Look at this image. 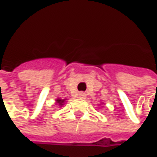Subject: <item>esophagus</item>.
I'll list each match as a JSON object with an SVG mask.
<instances>
[{
	"label": "esophagus",
	"mask_w": 157,
	"mask_h": 157,
	"mask_svg": "<svg viewBox=\"0 0 157 157\" xmlns=\"http://www.w3.org/2000/svg\"><path fill=\"white\" fill-rule=\"evenodd\" d=\"M78 98H80V99H85L86 94H85V93H83V92H79V93L78 94Z\"/></svg>",
	"instance_id": "34e87169"
}]
</instances>
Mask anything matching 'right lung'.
Masks as SVG:
<instances>
[{
  "mask_svg": "<svg viewBox=\"0 0 157 157\" xmlns=\"http://www.w3.org/2000/svg\"><path fill=\"white\" fill-rule=\"evenodd\" d=\"M56 103H57V104H58L59 106H62V105L64 104V102L66 101V100H62V99H57V100H56Z\"/></svg>",
  "mask_w": 157,
  "mask_h": 157,
  "instance_id": "obj_1",
  "label": "right lung"
}]
</instances>
